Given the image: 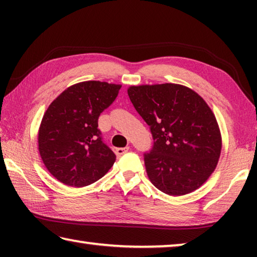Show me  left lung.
<instances>
[{"instance_id":"1","label":"left lung","mask_w":257,"mask_h":257,"mask_svg":"<svg viewBox=\"0 0 257 257\" xmlns=\"http://www.w3.org/2000/svg\"><path fill=\"white\" fill-rule=\"evenodd\" d=\"M120 88L105 81L79 82L47 107L38 130V151L60 182L77 188L92 185L114 164L115 154L103 143L97 121Z\"/></svg>"}]
</instances>
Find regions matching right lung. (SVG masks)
<instances>
[{"label":"right lung","instance_id":"right-lung-1","mask_svg":"<svg viewBox=\"0 0 257 257\" xmlns=\"http://www.w3.org/2000/svg\"><path fill=\"white\" fill-rule=\"evenodd\" d=\"M128 95L153 136V149L144 154L152 184L170 196L198 189L215 170L222 149L210 106L177 84L134 86Z\"/></svg>","mask_w":257,"mask_h":257}]
</instances>
